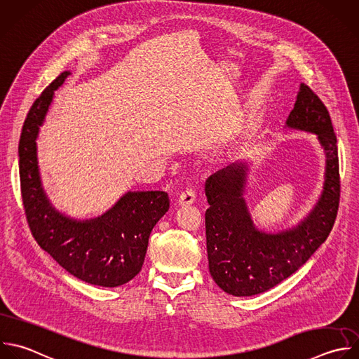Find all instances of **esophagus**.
<instances>
[{"instance_id":"1","label":"esophagus","mask_w":359,"mask_h":359,"mask_svg":"<svg viewBox=\"0 0 359 359\" xmlns=\"http://www.w3.org/2000/svg\"><path fill=\"white\" fill-rule=\"evenodd\" d=\"M194 202H195V192L192 189L184 191L178 198V205L181 206H188V205H192Z\"/></svg>"}]
</instances>
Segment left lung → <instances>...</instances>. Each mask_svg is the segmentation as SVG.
<instances>
[{"label": "left lung", "instance_id": "left-lung-1", "mask_svg": "<svg viewBox=\"0 0 359 359\" xmlns=\"http://www.w3.org/2000/svg\"><path fill=\"white\" fill-rule=\"evenodd\" d=\"M286 128L314 133L325 154L321 196L297 226L278 233L255 227L244 199L248 175L244 161L215 172L205 184L209 272L217 286L233 296L266 292L294 273L325 241L337 217V137L327 108L306 84H300Z\"/></svg>", "mask_w": 359, "mask_h": 359}]
</instances>
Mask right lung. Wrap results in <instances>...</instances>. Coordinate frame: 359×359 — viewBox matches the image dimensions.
Returning <instances> with one entry per match:
<instances>
[{"instance_id":"obj_1","label":"right lung","mask_w":359,"mask_h":359,"mask_svg":"<svg viewBox=\"0 0 359 359\" xmlns=\"http://www.w3.org/2000/svg\"><path fill=\"white\" fill-rule=\"evenodd\" d=\"M70 76L63 72L41 94L28 112L20 139L21 192L29 229L38 244L76 278L91 285L115 287L142 269L149 237L170 208L168 194H125L108 212L90 220L72 219L49 202L41 181L36 139L55 91Z\"/></svg>"}]
</instances>
